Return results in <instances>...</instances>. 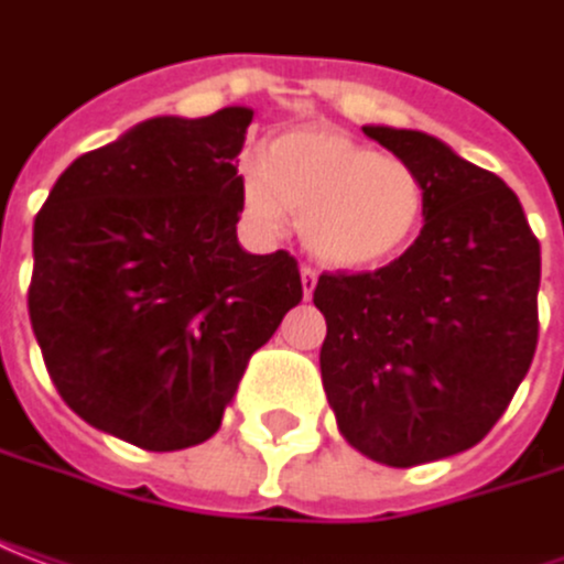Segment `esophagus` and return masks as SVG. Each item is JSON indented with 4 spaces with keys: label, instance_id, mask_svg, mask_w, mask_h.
<instances>
[{
    "label": "esophagus",
    "instance_id": "1",
    "mask_svg": "<svg viewBox=\"0 0 564 564\" xmlns=\"http://www.w3.org/2000/svg\"><path fill=\"white\" fill-rule=\"evenodd\" d=\"M301 282H304V297H313L316 282H319V273H316L313 267H301Z\"/></svg>",
    "mask_w": 564,
    "mask_h": 564
}]
</instances>
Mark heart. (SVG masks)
<instances>
[{
  "label": "heart",
  "instance_id": "obj_1",
  "mask_svg": "<svg viewBox=\"0 0 564 564\" xmlns=\"http://www.w3.org/2000/svg\"><path fill=\"white\" fill-rule=\"evenodd\" d=\"M426 193L402 159L380 156L334 131H291L242 169V215L263 236L301 217L306 248L332 267L365 270L405 251Z\"/></svg>",
  "mask_w": 564,
  "mask_h": 564
}]
</instances>
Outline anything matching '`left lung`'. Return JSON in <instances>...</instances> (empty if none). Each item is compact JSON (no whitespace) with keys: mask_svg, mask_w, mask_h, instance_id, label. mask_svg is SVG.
I'll use <instances>...</instances> for the list:
<instances>
[{"mask_svg":"<svg viewBox=\"0 0 564 564\" xmlns=\"http://www.w3.org/2000/svg\"><path fill=\"white\" fill-rule=\"evenodd\" d=\"M417 171L421 236L368 273H322V387L356 452L417 467L488 436L538 349L541 242L497 174L423 131L362 128Z\"/></svg>","mask_w":564,"mask_h":564,"instance_id":"8db88e82","label":"left lung"}]
</instances>
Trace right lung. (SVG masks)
I'll list each match as a JSON object with an SVG mask.
<instances>
[{"instance_id":"add662e5","label":"right lung","mask_w":564,"mask_h":564,"mask_svg":"<svg viewBox=\"0 0 564 564\" xmlns=\"http://www.w3.org/2000/svg\"><path fill=\"white\" fill-rule=\"evenodd\" d=\"M254 112L159 116L69 165L33 224L30 322L82 421L177 452L212 438L304 285L289 251L236 239Z\"/></svg>"}]
</instances>
